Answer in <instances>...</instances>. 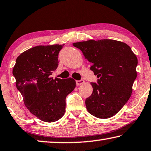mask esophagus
Masks as SVG:
<instances>
[{"instance_id":"esophagus-1","label":"esophagus","mask_w":151,"mask_h":151,"mask_svg":"<svg viewBox=\"0 0 151 151\" xmlns=\"http://www.w3.org/2000/svg\"><path fill=\"white\" fill-rule=\"evenodd\" d=\"M85 83V81L84 80H80V81H76V85L77 86H79V85H81L82 84H83V83Z\"/></svg>"}]
</instances>
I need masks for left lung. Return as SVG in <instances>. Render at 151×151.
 Instances as JSON below:
<instances>
[{"mask_svg": "<svg viewBox=\"0 0 151 151\" xmlns=\"http://www.w3.org/2000/svg\"><path fill=\"white\" fill-rule=\"evenodd\" d=\"M92 63L90 69L98 78L91 83L93 91L85 100L87 111L98 118L114 116L131 96L137 76L138 59L130 47L114 40L73 43Z\"/></svg>", "mask_w": 151, "mask_h": 151, "instance_id": "obj_1", "label": "left lung"}]
</instances>
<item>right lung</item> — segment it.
Here are the masks:
<instances>
[{
	"label": "right lung",
	"instance_id": "obj_1",
	"mask_svg": "<svg viewBox=\"0 0 151 151\" xmlns=\"http://www.w3.org/2000/svg\"><path fill=\"white\" fill-rule=\"evenodd\" d=\"M64 45H38L26 50L16 60L13 75L25 106L41 120L54 122L64 116L66 97L75 89L72 78L50 77L58 66V54Z\"/></svg>",
	"mask_w": 151,
	"mask_h": 151
}]
</instances>
